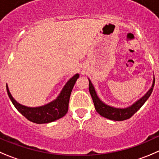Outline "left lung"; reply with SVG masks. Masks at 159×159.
I'll return each mask as SVG.
<instances>
[{
	"label": "left lung",
	"mask_w": 159,
	"mask_h": 159,
	"mask_svg": "<svg viewBox=\"0 0 159 159\" xmlns=\"http://www.w3.org/2000/svg\"><path fill=\"white\" fill-rule=\"evenodd\" d=\"M154 85H155V78H154L152 87H151V89L148 91L147 92L146 94L143 98H140L139 101H137L136 103H134V105L126 108H116L104 104L98 98V95H97L96 92H95L94 88H93V86L92 85L90 80H89V90H90V95H91L93 104H94L95 109L101 116H103V117L106 118V119H111V120L123 121L132 117L141 108L142 105L145 103V101L148 99L150 95L152 94V90H153L154 88Z\"/></svg>",
	"instance_id": "1"
}]
</instances>
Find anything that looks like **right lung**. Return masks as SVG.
<instances>
[{
	"label": "right lung",
	"mask_w": 159,
	"mask_h": 159,
	"mask_svg": "<svg viewBox=\"0 0 159 159\" xmlns=\"http://www.w3.org/2000/svg\"><path fill=\"white\" fill-rule=\"evenodd\" d=\"M78 78L79 74H75L68 81L57 99L48 105L37 107V108L25 107L16 102V100L12 98L9 92L7 86H6V87H7V92L9 98L16 109L22 116H25L28 120L35 122V123H48V122H51L63 117L67 113L68 109H69V102L71 92Z\"/></svg>",
	"instance_id": "right-lung-1"
}]
</instances>
